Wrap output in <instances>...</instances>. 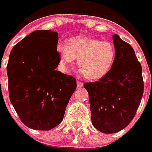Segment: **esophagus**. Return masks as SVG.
<instances>
[{
  "label": "esophagus",
  "mask_w": 152,
  "mask_h": 152,
  "mask_svg": "<svg viewBox=\"0 0 152 152\" xmlns=\"http://www.w3.org/2000/svg\"><path fill=\"white\" fill-rule=\"evenodd\" d=\"M83 85H84V84H83L81 81H79V80L77 81V87H78V88H81V87H83Z\"/></svg>",
  "instance_id": "1"
}]
</instances>
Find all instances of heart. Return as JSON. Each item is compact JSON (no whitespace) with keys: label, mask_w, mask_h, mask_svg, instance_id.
<instances>
[{"label":"heart","mask_w":152,"mask_h":152,"mask_svg":"<svg viewBox=\"0 0 152 152\" xmlns=\"http://www.w3.org/2000/svg\"><path fill=\"white\" fill-rule=\"evenodd\" d=\"M59 66L67 71L78 58V67L84 77L91 80L102 79L113 66L116 48L107 40L78 36L71 38L67 45L60 42L56 45Z\"/></svg>","instance_id":"heart-1"}]
</instances>
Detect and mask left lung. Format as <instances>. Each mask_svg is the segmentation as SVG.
Wrapping results in <instances>:
<instances>
[{
  "label": "left lung",
  "mask_w": 152,
  "mask_h": 152,
  "mask_svg": "<svg viewBox=\"0 0 152 152\" xmlns=\"http://www.w3.org/2000/svg\"><path fill=\"white\" fill-rule=\"evenodd\" d=\"M116 58L110 72L99 81L87 82L91 122L104 134H113L129 124L144 92L142 67L134 50L118 34L113 37Z\"/></svg>",
  "instance_id": "obj_1"
}]
</instances>
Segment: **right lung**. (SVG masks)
<instances>
[{
  "label": "right lung",
  "mask_w": 152,
  "mask_h": 152,
  "mask_svg": "<svg viewBox=\"0 0 152 152\" xmlns=\"http://www.w3.org/2000/svg\"><path fill=\"white\" fill-rule=\"evenodd\" d=\"M58 34L36 30L15 45L7 72L10 101L28 128L50 130L61 124L76 79L56 70Z\"/></svg>",
  "instance_id": "right-lung-1"
}]
</instances>
